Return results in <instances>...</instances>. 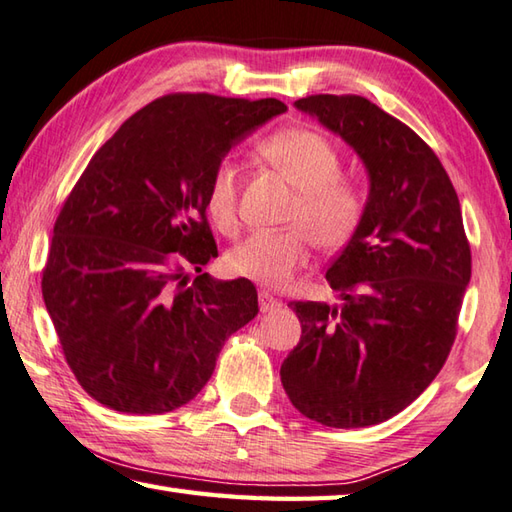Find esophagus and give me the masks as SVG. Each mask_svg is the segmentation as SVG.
Listing matches in <instances>:
<instances>
[{"instance_id": "obj_1", "label": "esophagus", "mask_w": 512, "mask_h": 512, "mask_svg": "<svg viewBox=\"0 0 512 512\" xmlns=\"http://www.w3.org/2000/svg\"><path fill=\"white\" fill-rule=\"evenodd\" d=\"M277 306H282V302L277 300V297H273L268 291H259V309L266 313V311L277 309Z\"/></svg>"}]
</instances>
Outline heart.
<instances>
[{
  "mask_svg": "<svg viewBox=\"0 0 512 512\" xmlns=\"http://www.w3.org/2000/svg\"><path fill=\"white\" fill-rule=\"evenodd\" d=\"M259 154L297 190L286 230L250 235L228 255V268L244 280L284 286L309 264L313 241L338 250L358 230L367 210L365 185L342 174V156L327 136L306 127L282 129L259 143ZM239 165L219 161L208 181V212L226 235L239 230Z\"/></svg>",
  "mask_w": 512,
  "mask_h": 512,
  "instance_id": "b5f03b06",
  "label": "heart"
}]
</instances>
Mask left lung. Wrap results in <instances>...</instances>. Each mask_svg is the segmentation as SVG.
Masks as SVG:
<instances>
[{"instance_id":"8db88e82","label":"left lung","mask_w":512,"mask_h":512,"mask_svg":"<svg viewBox=\"0 0 512 512\" xmlns=\"http://www.w3.org/2000/svg\"><path fill=\"white\" fill-rule=\"evenodd\" d=\"M295 107L358 152L371 190L327 268L342 304H288L302 338L282 362V385L311 421L376 425L425 392L457 338L472 271L459 197L432 147L371 100L318 94Z\"/></svg>"}]
</instances>
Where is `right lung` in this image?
Instances as JSON below:
<instances>
[{"instance_id":"1","label":"right lung","mask_w":512,"mask_h":512,"mask_svg":"<svg viewBox=\"0 0 512 512\" xmlns=\"http://www.w3.org/2000/svg\"><path fill=\"white\" fill-rule=\"evenodd\" d=\"M275 98L167 94L100 147L53 226L42 295L80 387L127 414L190 403L224 342L255 318L250 280L203 273L215 165L282 114Z\"/></svg>"}]
</instances>
